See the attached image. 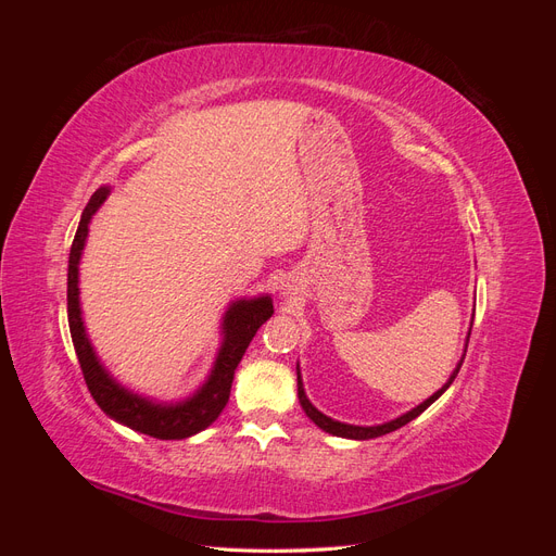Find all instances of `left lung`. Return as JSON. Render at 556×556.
I'll list each match as a JSON object with an SVG mask.
<instances>
[{
  "label": "left lung",
  "mask_w": 556,
  "mask_h": 556,
  "mask_svg": "<svg viewBox=\"0 0 556 556\" xmlns=\"http://www.w3.org/2000/svg\"><path fill=\"white\" fill-rule=\"evenodd\" d=\"M468 336H470V329H468ZM468 336H466V345H468ZM466 345H464V355H462V359H459L457 368H454V371L450 374L447 382L441 387V390H439V392H433L427 401L419 403V406H415L413 410H408V413H403V415H399V417L390 419V422L374 425V427H359V425H345V422H339V419H331V417H327L325 413H319V410L313 406V403L308 401V396H306L304 380H301V371H299V364H296V390H299V403H301V408H304V413L313 419V422H315L319 429H323V431L331 433V435H339V439H350V441H368V439H378V435H384V433H390V431H396V429H401L403 425L413 422V419H415L417 415H422V413L431 406V403L447 390V387L454 382V378H457V374H459L462 362H464V357H466Z\"/></svg>",
  "instance_id": "8db88e82"
}]
</instances>
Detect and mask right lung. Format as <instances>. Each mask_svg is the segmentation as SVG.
<instances>
[{
  "mask_svg": "<svg viewBox=\"0 0 556 556\" xmlns=\"http://www.w3.org/2000/svg\"><path fill=\"white\" fill-rule=\"evenodd\" d=\"M111 194V185H102L80 215L76 237L70 252V271H66V313H70V331L76 348V357L80 364L83 378L97 406L102 408L111 419L121 422L134 431L153 435L160 441H182L190 435L211 427L220 413L225 410L233 371L243 359L252 336L274 315V299L268 294L237 299L231 301L223 315V341L217 348L215 362L211 366L208 378L199 384V390L188 399L174 403L155 401L150 396L137 394L123 382H117L109 368L97 357L90 336L83 325L80 311V290H78V266L83 257V248L88 241V231L92 215L102 208Z\"/></svg>",
  "mask_w": 556,
  "mask_h": 556,
  "instance_id": "obj_1",
  "label": "right lung"
}]
</instances>
